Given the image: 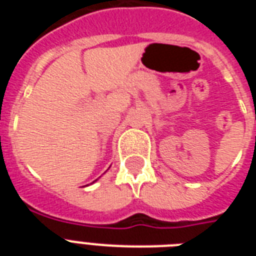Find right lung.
I'll list each match as a JSON object with an SVG mask.
<instances>
[{"instance_id": "obj_1", "label": "right lung", "mask_w": 256, "mask_h": 256, "mask_svg": "<svg viewBox=\"0 0 256 256\" xmlns=\"http://www.w3.org/2000/svg\"><path fill=\"white\" fill-rule=\"evenodd\" d=\"M96 180H94V182H96ZM94 182H92V183H94Z\"/></svg>"}]
</instances>
